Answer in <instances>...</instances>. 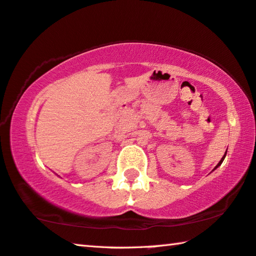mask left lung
Instances as JSON below:
<instances>
[{
	"instance_id": "obj_1",
	"label": "left lung",
	"mask_w": 256,
	"mask_h": 256,
	"mask_svg": "<svg viewBox=\"0 0 256 256\" xmlns=\"http://www.w3.org/2000/svg\"><path fill=\"white\" fill-rule=\"evenodd\" d=\"M224 157H226V154H224V156H223V157L221 158V160H220V162H218V164L216 165V168H218V166H220V165L222 164V162H223V160H224Z\"/></svg>"
}]
</instances>
